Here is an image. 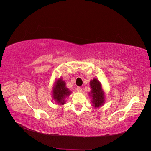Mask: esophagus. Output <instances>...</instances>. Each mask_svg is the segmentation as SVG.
Masks as SVG:
<instances>
[{
    "label": "esophagus",
    "instance_id": "34e87169",
    "mask_svg": "<svg viewBox=\"0 0 151 151\" xmlns=\"http://www.w3.org/2000/svg\"><path fill=\"white\" fill-rule=\"evenodd\" d=\"M77 92H79V93L83 92V89H82V88H81L80 87H78V88H77Z\"/></svg>",
    "mask_w": 151,
    "mask_h": 151
}]
</instances>
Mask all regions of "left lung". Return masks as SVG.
Masks as SVG:
<instances>
[{
	"label": "left lung",
	"mask_w": 151,
	"mask_h": 151,
	"mask_svg": "<svg viewBox=\"0 0 151 151\" xmlns=\"http://www.w3.org/2000/svg\"><path fill=\"white\" fill-rule=\"evenodd\" d=\"M89 85L91 91L89 95L92 98V106L96 108L101 107L105 103V94L101 83L96 78H94L90 81Z\"/></svg>",
	"instance_id": "obj_1"
}]
</instances>
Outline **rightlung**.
Returning <instances> with one entry per match:
<instances>
[{
	"label": "right lung",
	"instance_id": "obj_1",
	"mask_svg": "<svg viewBox=\"0 0 151 151\" xmlns=\"http://www.w3.org/2000/svg\"><path fill=\"white\" fill-rule=\"evenodd\" d=\"M72 93L66 87L65 82L61 77L57 79L52 88V97L58 104L63 105L65 103V98Z\"/></svg>",
	"mask_w": 151,
	"mask_h": 151
}]
</instances>
